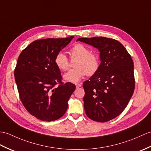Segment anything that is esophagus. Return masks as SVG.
Wrapping results in <instances>:
<instances>
[{"label": "esophagus", "instance_id": "34e87169", "mask_svg": "<svg viewBox=\"0 0 151 151\" xmlns=\"http://www.w3.org/2000/svg\"><path fill=\"white\" fill-rule=\"evenodd\" d=\"M75 86L76 88H79L82 86V83H75Z\"/></svg>", "mask_w": 151, "mask_h": 151}]
</instances>
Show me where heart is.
<instances>
[{
	"label": "heart",
	"mask_w": 151,
	"mask_h": 151,
	"mask_svg": "<svg viewBox=\"0 0 151 151\" xmlns=\"http://www.w3.org/2000/svg\"><path fill=\"white\" fill-rule=\"evenodd\" d=\"M70 57L77 58L75 63V68L72 69L64 75L66 82H76L87 74L92 76L100 68V58L96 54L90 52L89 48L81 44H77L70 50ZM55 64L61 71H67L69 67V61L64 52H59L56 55Z\"/></svg>",
	"instance_id": "obj_1"
}]
</instances>
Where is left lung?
I'll use <instances>...</instances> for the list:
<instances>
[{"mask_svg": "<svg viewBox=\"0 0 151 151\" xmlns=\"http://www.w3.org/2000/svg\"><path fill=\"white\" fill-rule=\"evenodd\" d=\"M97 48L101 63L98 71L83 83V106L91 120L106 122L117 117L127 107L134 93V65L120 42L106 37L79 38Z\"/></svg>", "mask_w": 151, "mask_h": 151, "instance_id": "8db88e82", "label": "left lung"}]
</instances>
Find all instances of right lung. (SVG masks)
<instances>
[{"instance_id":"add662e5","label":"right lung","mask_w":151,"mask_h":151,"mask_svg":"<svg viewBox=\"0 0 151 151\" xmlns=\"http://www.w3.org/2000/svg\"><path fill=\"white\" fill-rule=\"evenodd\" d=\"M73 37L35 40L18 58L14 75L20 99L26 110L42 121L61 118L75 90L74 84L62 82L60 70L54 62Z\"/></svg>"}]
</instances>
